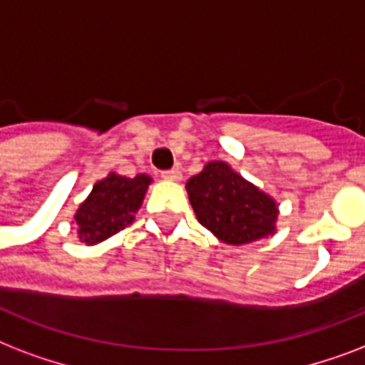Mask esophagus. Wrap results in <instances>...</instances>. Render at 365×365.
Here are the masks:
<instances>
[{"label":"esophagus","mask_w":365,"mask_h":365,"mask_svg":"<svg viewBox=\"0 0 365 365\" xmlns=\"http://www.w3.org/2000/svg\"><path fill=\"white\" fill-rule=\"evenodd\" d=\"M162 177L165 180H180L182 179V173H180L179 169H169V171H163Z\"/></svg>","instance_id":"34e87169"}]
</instances>
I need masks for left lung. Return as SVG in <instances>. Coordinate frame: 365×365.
<instances>
[{"label": "left lung", "instance_id": "8db88e82", "mask_svg": "<svg viewBox=\"0 0 365 365\" xmlns=\"http://www.w3.org/2000/svg\"><path fill=\"white\" fill-rule=\"evenodd\" d=\"M197 221L228 245H245L276 232L278 203L227 162H207L186 182Z\"/></svg>", "mask_w": 365, "mask_h": 365}]
</instances>
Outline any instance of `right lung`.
I'll return each instance as SVG.
<instances>
[{
  "label": "right lung",
  "mask_w": 365,
  "mask_h": 365,
  "mask_svg": "<svg viewBox=\"0 0 365 365\" xmlns=\"http://www.w3.org/2000/svg\"><path fill=\"white\" fill-rule=\"evenodd\" d=\"M152 177L140 173L125 177L115 171L93 186L74 215L78 238L86 245H97L135 221Z\"/></svg>",
  "instance_id": "1"
}]
</instances>
